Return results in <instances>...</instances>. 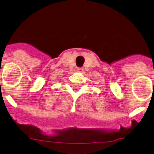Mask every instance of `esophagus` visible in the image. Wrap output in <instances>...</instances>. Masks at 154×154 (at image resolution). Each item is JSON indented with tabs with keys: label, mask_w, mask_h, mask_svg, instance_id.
Here are the masks:
<instances>
[{
	"label": "esophagus",
	"mask_w": 154,
	"mask_h": 154,
	"mask_svg": "<svg viewBox=\"0 0 154 154\" xmlns=\"http://www.w3.org/2000/svg\"><path fill=\"white\" fill-rule=\"evenodd\" d=\"M83 70H84L83 67H77V71H79V72H82Z\"/></svg>",
	"instance_id": "1"
}]
</instances>
